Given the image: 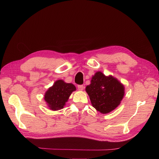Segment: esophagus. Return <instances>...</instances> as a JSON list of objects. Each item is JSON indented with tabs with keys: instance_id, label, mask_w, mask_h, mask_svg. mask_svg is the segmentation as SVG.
Masks as SVG:
<instances>
[{
	"instance_id": "34e87169",
	"label": "esophagus",
	"mask_w": 159,
	"mask_h": 159,
	"mask_svg": "<svg viewBox=\"0 0 159 159\" xmlns=\"http://www.w3.org/2000/svg\"><path fill=\"white\" fill-rule=\"evenodd\" d=\"M78 89L79 90H83L84 89V86L83 85H78Z\"/></svg>"
}]
</instances>
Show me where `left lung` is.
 <instances>
[{
    "label": "left lung",
    "mask_w": 159,
    "mask_h": 159,
    "mask_svg": "<svg viewBox=\"0 0 159 159\" xmlns=\"http://www.w3.org/2000/svg\"><path fill=\"white\" fill-rule=\"evenodd\" d=\"M85 90L92 106L102 113L116 109L124 95V86L113 76H106L101 72L95 74Z\"/></svg>",
    "instance_id": "obj_1"
}]
</instances>
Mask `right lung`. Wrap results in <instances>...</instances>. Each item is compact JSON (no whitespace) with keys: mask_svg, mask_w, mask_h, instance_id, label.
Returning a JSON list of instances; mask_svg holds the SVG:
<instances>
[{"mask_svg":"<svg viewBox=\"0 0 159 159\" xmlns=\"http://www.w3.org/2000/svg\"><path fill=\"white\" fill-rule=\"evenodd\" d=\"M76 87L72 83H66L58 80L50 87L44 96V100L50 109L53 111L61 109Z\"/></svg>","mask_w":159,"mask_h":159,"instance_id":"add662e5","label":"right lung"}]
</instances>
